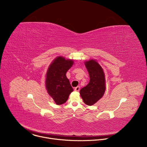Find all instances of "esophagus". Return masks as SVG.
Instances as JSON below:
<instances>
[{
  "instance_id": "obj_1",
  "label": "esophagus",
  "mask_w": 147,
  "mask_h": 147,
  "mask_svg": "<svg viewBox=\"0 0 147 147\" xmlns=\"http://www.w3.org/2000/svg\"><path fill=\"white\" fill-rule=\"evenodd\" d=\"M80 87L79 86H77V87H76V88H74V90H75L76 91H77V92H78V91H80Z\"/></svg>"
}]
</instances>
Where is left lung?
Listing matches in <instances>:
<instances>
[{
	"label": "left lung",
	"instance_id": "8db88e82",
	"mask_svg": "<svg viewBox=\"0 0 147 147\" xmlns=\"http://www.w3.org/2000/svg\"><path fill=\"white\" fill-rule=\"evenodd\" d=\"M90 80L88 84L81 89L80 95L86 105L91 106L98 102L105 91V78L101 66L94 60L85 62Z\"/></svg>",
	"mask_w": 147,
	"mask_h": 147
}]
</instances>
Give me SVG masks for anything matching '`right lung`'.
Segmentation results:
<instances>
[{
    "label": "right lung",
    "mask_w": 147,
    "mask_h": 147,
    "mask_svg": "<svg viewBox=\"0 0 147 147\" xmlns=\"http://www.w3.org/2000/svg\"><path fill=\"white\" fill-rule=\"evenodd\" d=\"M73 65L72 60L59 56L53 61L48 70L46 88L57 105L65 103L69 95L73 91V88L66 75Z\"/></svg>",
    "instance_id": "1"
}]
</instances>
